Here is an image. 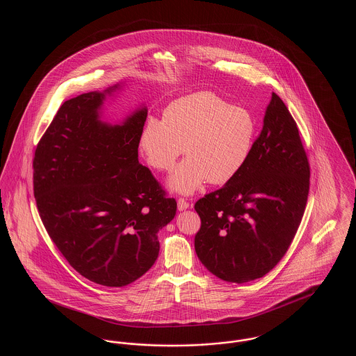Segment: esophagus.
<instances>
[{"label":"esophagus","instance_id":"obj_1","mask_svg":"<svg viewBox=\"0 0 356 356\" xmlns=\"http://www.w3.org/2000/svg\"><path fill=\"white\" fill-rule=\"evenodd\" d=\"M186 208H189V203L186 202V199L180 197V199L177 200V209H179V211H184Z\"/></svg>","mask_w":356,"mask_h":356}]
</instances>
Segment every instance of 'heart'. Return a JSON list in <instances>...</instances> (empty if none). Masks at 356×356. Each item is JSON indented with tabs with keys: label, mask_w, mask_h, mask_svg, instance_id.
<instances>
[{
	"label": "heart",
	"mask_w": 356,
	"mask_h": 356,
	"mask_svg": "<svg viewBox=\"0 0 356 356\" xmlns=\"http://www.w3.org/2000/svg\"><path fill=\"white\" fill-rule=\"evenodd\" d=\"M254 121L212 92L180 97L149 118L138 136V149L153 170L168 172L181 151L186 157L168 179L173 192L192 195L208 180L224 184L245 164L254 143Z\"/></svg>",
	"instance_id": "obj_1"
}]
</instances>
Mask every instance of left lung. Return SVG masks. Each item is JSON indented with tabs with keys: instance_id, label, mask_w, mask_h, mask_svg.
Listing matches in <instances>:
<instances>
[{
	"instance_id": "left-lung-1",
	"label": "left lung",
	"mask_w": 356,
	"mask_h": 356,
	"mask_svg": "<svg viewBox=\"0 0 356 356\" xmlns=\"http://www.w3.org/2000/svg\"><path fill=\"white\" fill-rule=\"evenodd\" d=\"M250 156L234 179L195 204V251L221 280L263 277L287 252L305 213L309 164L286 104L272 93Z\"/></svg>"
}]
</instances>
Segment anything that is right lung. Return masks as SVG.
<instances>
[{"instance_id":"add662e5","label":"right lung","mask_w":356,"mask_h":356,"mask_svg":"<svg viewBox=\"0 0 356 356\" xmlns=\"http://www.w3.org/2000/svg\"><path fill=\"white\" fill-rule=\"evenodd\" d=\"M89 92L64 102L33 159L40 218L69 264L93 283L124 287L156 261L159 231L177 204L138 163L141 106L120 124L102 121L106 95Z\"/></svg>"}]
</instances>
